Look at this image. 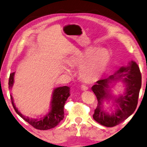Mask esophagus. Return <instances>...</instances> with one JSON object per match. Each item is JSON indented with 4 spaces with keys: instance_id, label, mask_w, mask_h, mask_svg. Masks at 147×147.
Masks as SVG:
<instances>
[{
    "instance_id": "34e87169",
    "label": "esophagus",
    "mask_w": 147,
    "mask_h": 147,
    "mask_svg": "<svg viewBox=\"0 0 147 147\" xmlns=\"http://www.w3.org/2000/svg\"><path fill=\"white\" fill-rule=\"evenodd\" d=\"M81 88L83 91H86L88 89V87L86 85H84V84H82V85L81 86Z\"/></svg>"
}]
</instances>
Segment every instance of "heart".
Listing matches in <instances>:
<instances>
[{"instance_id":"obj_1","label":"heart","mask_w":147,"mask_h":147,"mask_svg":"<svg viewBox=\"0 0 147 147\" xmlns=\"http://www.w3.org/2000/svg\"><path fill=\"white\" fill-rule=\"evenodd\" d=\"M91 47L78 56L72 58V67L81 68L80 75L84 80L93 82L102 75L110 60V53L106 49Z\"/></svg>"}]
</instances>
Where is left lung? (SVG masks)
<instances>
[{"label": "left lung", "instance_id": "left-lung-1", "mask_svg": "<svg viewBox=\"0 0 147 147\" xmlns=\"http://www.w3.org/2000/svg\"><path fill=\"white\" fill-rule=\"evenodd\" d=\"M121 80L125 84L126 89L123 95L119 98L111 95L110 84ZM141 87V74L135 61H131L126 67H122L113 75L100 80L91 88L98 100L94 109L93 119L97 123L107 127H113L126 120L136 110L138 102L139 91ZM113 100L116 109L111 114L105 112L103 109L104 100Z\"/></svg>", "mask_w": 147, "mask_h": 147}]
</instances>
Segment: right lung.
<instances>
[{
    "label": "right lung",
    "instance_id": "right-lung-1",
    "mask_svg": "<svg viewBox=\"0 0 147 147\" xmlns=\"http://www.w3.org/2000/svg\"><path fill=\"white\" fill-rule=\"evenodd\" d=\"M14 74L15 73H12L9 75L8 82L9 89H11L13 85ZM69 96H70V88L68 86L59 87L54 89L52 97L51 109L50 112L41 119H34L24 116L20 112L15 106L13 96L10 94L11 104L16 113L34 128L41 130H49L54 128L60 123L61 120H63L64 118V105Z\"/></svg>",
    "mask_w": 147,
    "mask_h": 147
}]
</instances>
